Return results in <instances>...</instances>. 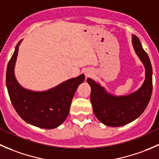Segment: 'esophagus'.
I'll use <instances>...</instances> for the list:
<instances>
[{
  "label": "esophagus",
  "instance_id": "1",
  "mask_svg": "<svg viewBox=\"0 0 159 159\" xmlns=\"http://www.w3.org/2000/svg\"><path fill=\"white\" fill-rule=\"evenodd\" d=\"M91 74H92V71H91V70H89V69H88V70H84V75H85V76L87 77V78H88V77H90V76H91Z\"/></svg>",
  "mask_w": 159,
  "mask_h": 159
}]
</instances>
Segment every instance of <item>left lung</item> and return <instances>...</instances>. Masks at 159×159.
I'll return each mask as SVG.
<instances>
[{"label": "left lung", "mask_w": 159, "mask_h": 159, "mask_svg": "<svg viewBox=\"0 0 159 159\" xmlns=\"http://www.w3.org/2000/svg\"><path fill=\"white\" fill-rule=\"evenodd\" d=\"M132 46L145 69V79L137 91L125 94H111L98 82L91 78V102L96 118L105 125L119 127L139 118L146 108L152 92V68L147 53L135 35H132Z\"/></svg>", "instance_id": "8db88e82"}]
</instances>
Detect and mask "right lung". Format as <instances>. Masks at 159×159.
Listing matches in <instances>:
<instances>
[{"label":"right lung","mask_w":159,"mask_h":159,"mask_svg":"<svg viewBox=\"0 0 159 159\" xmlns=\"http://www.w3.org/2000/svg\"><path fill=\"white\" fill-rule=\"evenodd\" d=\"M21 41L16 45L6 72V84L11 102L19 116L27 123L41 129H55L68 117L75 91L85 77L81 74L46 91H33L22 87L14 75Z\"/></svg>","instance_id":"1"}]
</instances>
